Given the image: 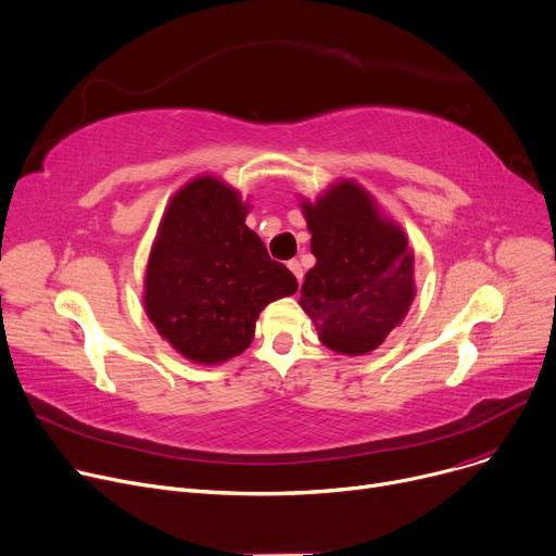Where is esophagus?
I'll return each mask as SVG.
<instances>
[{
    "label": "esophagus",
    "mask_w": 556,
    "mask_h": 556,
    "mask_svg": "<svg viewBox=\"0 0 556 556\" xmlns=\"http://www.w3.org/2000/svg\"><path fill=\"white\" fill-rule=\"evenodd\" d=\"M288 268H290V273L294 275V279H298V283H302V279H304V270H302V264L300 262H288Z\"/></svg>",
    "instance_id": "34e87169"
}]
</instances>
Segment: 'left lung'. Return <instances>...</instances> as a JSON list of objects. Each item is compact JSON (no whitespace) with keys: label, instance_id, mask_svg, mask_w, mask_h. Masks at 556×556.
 <instances>
[{"label":"left lung","instance_id":"8db88e82","mask_svg":"<svg viewBox=\"0 0 556 556\" xmlns=\"http://www.w3.org/2000/svg\"><path fill=\"white\" fill-rule=\"evenodd\" d=\"M302 212L317 264L304 277L300 304L319 340L344 355L378 349L414 302L409 241L355 180L302 201Z\"/></svg>","mask_w":556,"mask_h":556}]
</instances>
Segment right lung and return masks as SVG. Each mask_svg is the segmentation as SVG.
<instances>
[{"instance_id":"add662e5","label":"right lung","mask_w":556,"mask_h":556,"mask_svg":"<svg viewBox=\"0 0 556 556\" xmlns=\"http://www.w3.org/2000/svg\"><path fill=\"white\" fill-rule=\"evenodd\" d=\"M248 203L216 176L172 197L144 273V311L161 336L197 364L243 353L270 302L298 290L245 226Z\"/></svg>"}]
</instances>
